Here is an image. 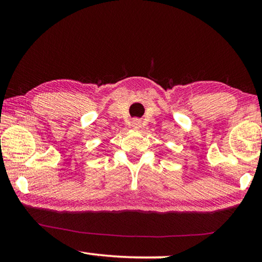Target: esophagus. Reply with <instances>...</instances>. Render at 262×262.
<instances>
[{"label":"esophagus","mask_w":262,"mask_h":262,"mask_svg":"<svg viewBox=\"0 0 262 262\" xmlns=\"http://www.w3.org/2000/svg\"><path fill=\"white\" fill-rule=\"evenodd\" d=\"M132 126L135 128V129H139V128L141 127V121L139 120V119H135V120H133L132 122Z\"/></svg>","instance_id":"obj_1"}]
</instances>
